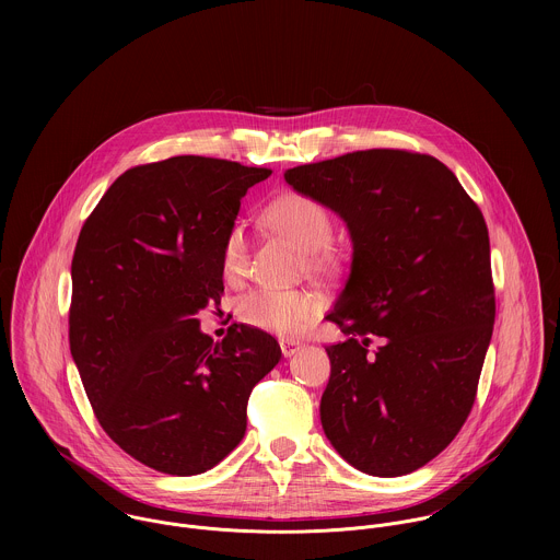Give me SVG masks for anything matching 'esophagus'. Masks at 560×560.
<instances>
[{"label":"esophagus","mask_w":560,"mask_h":560,"mask_svg":"<svg viewBox=\"0 0 560 560\" xmlns=\"http://www.w3.org/2000/svg\"><path fill=\"white\" fill-rule=\"evenodd\" d=\"M302 347H304V342H300V340H291V338H282V340H280V349H282V355H284V358L295 355Z\"/></svg>","instance_id":"esophagus-1"}]
</instances>
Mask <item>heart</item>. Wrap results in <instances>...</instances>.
<instances>
[{
	"mask_svg": "<svg viewBox=\"0 0 560 560\" xmlns=\"http://www.w3.org/2000/svg\"><path fill=\"white\" fill-rule=\"evenodd\" d=\"M262 218L271 231L304 249L308 269L325 271L336 265V252L331 247L334 220L317 198L284 191L265 207ZM222 271L231 284L243 282L249 271V240L241 224H233L222 243ZM320 311L319 293L306 289L256 287L237 300V315L243 323L280 336L302 331L319 317Z\"/></svg>",
	"mask_w": 560,
	"mask_h": 560,
	"instance_id": "1",
	"label": "heart"
}]
</instances>
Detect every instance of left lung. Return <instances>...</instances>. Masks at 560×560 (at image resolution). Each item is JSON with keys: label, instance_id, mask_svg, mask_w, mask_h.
I'll use <instances>...</instances> for the list:
<instances>
[{"label": "left lung", "instance_id": "8db88e82", "mask_svg": "<svg viewBox=\"0 0 560 560\" xmlns=\"http://www.w3.org/2000/svg\"><path fill=\"white\" fill-rule=\"evenodd\" d=\"M284 178L336 211L353 241L327 315L347 340L325 347L323 431L360 472L409 475L455 440L477 399L495 319L485 218L442 161L400 149L304 163Z\"/></svg>", "mask_w": 560, "mask_h": 560}]
</instances>
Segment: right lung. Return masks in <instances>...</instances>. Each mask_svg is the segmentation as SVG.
<instances>
[{
  "label": "right lung",
  "instance_id": "obj_1",
  "mask_svg": "<svg viewBox=\"0 0 560 560\" xmlns=\"http://www.w3.org/2000/svg\"><path fill=\"white\" fill-rule=\"evenodd\" d=\"M271 174L180 155L120 174L75 245L69 342L103 431L172 477L218 466L243 438L252 388L280 362L273 336L194 319L224 295L222 243L241 198Z\"/></svg>",
  "mask_w": 560,
  "mask_h": 560
}]
</instances>
